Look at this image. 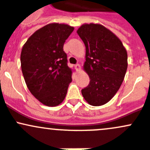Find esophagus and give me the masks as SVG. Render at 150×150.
Segmentation results:
<instances>
[{"instance_id": "34e87169", "label": "esophagus", "mask_w": 150, "mask_h": 150, "mask_svg": "<svg viewBox=\"0 0 150 150\" xmlns=\"http://www.w3.org/2000/svg\"><path fill=\"white\" fill-rule=\"evenodd\" d=\"M75 69H76L77 71H79V70H81V65H80L79 64H75Z\"/></svg>"}]
</instances>
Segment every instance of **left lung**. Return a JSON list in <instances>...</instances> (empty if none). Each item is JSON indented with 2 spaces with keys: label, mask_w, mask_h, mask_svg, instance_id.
<instances>
[{
  "label": "left lung",
  "mask_w": 150,
  "mask_h": 150,
  "mask_svg": "<svg viewBox=\"0 0 150 150\" xmlns=\"http://www.w3.org/2000/svg\"><path fill=\"white\" fill-rule=\"evenodd\" d=\"M77 33L86 46L83 69L91 79L81 93L91 105H103L111 100L123 81L127 51L120 39L102 25L84 24Z\"/></svg>",
  "instance_id": "1"
}]
</instances>
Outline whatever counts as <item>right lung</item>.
Instances as JSON below:
<instances>
[{
	"instance_id": "add662e5",
	"label": "right lung",
	"mask_w": 150,
	"mask_h": 150,
	"mask_svg": "<svg viewBox=\"0 0 150 150\" xmlns=\"http://www.w3.org/2000/svg\"><path fill=\"white\" fill-rule=\"evenodd\" d=\"M73 30L65 24H48L35 32L22 47L21 67L27 86L48 107L64 101L72 82V69L63 46Z\"/></svg>"
}]
</instances>
